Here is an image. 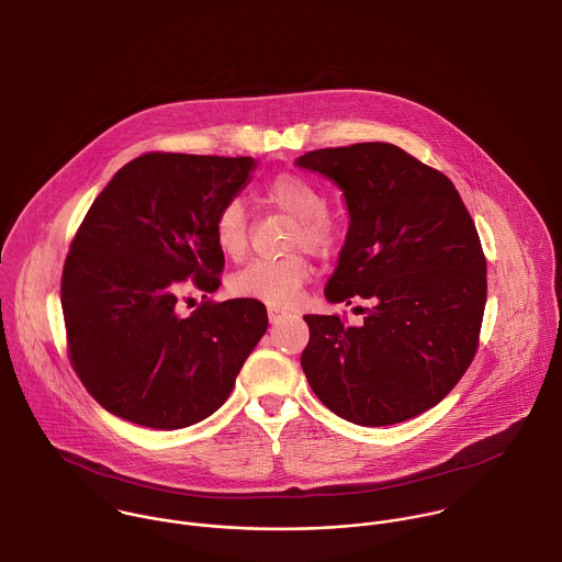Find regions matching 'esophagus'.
<instances>
[{
    "mask_svg": "<svg viewBox=\"0 0 562 562\" xmlns=\"http://www.w3.org/2000/svg\"><path fill=\"white\" fill-rule=\"evenodd\" d=\"M267 313H269V322H271V324H276V322L284 315V311H282V308H278V306H269V308H267Z\"/></svg>",
    "mask_w": 562,
    "mask_h": 562,
    "instance_id": "34e87169",
    "label": "esophagus"
}]
</instances>
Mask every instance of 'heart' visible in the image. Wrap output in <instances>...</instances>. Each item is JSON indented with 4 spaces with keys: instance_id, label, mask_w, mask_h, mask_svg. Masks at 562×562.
<instances>
[{
    "instance_id": "1",
    "label": "heart",
    "mask_w": 562,
    "mask_h": 562,
    "mask_svg": "<svg viewBox=\"0 0 562 562\" xmlns=\"http://www.w3.org/2000/svg\"><path fill=\"white\" fill-rule=\"evenodd\" d=\"M262 201L291 216L284 249H306L313 256H328L341 234L337 214L326 205L322 188L297 172H278L262 188ZM214 243L232 260L243 258L249 245V214L240 199H227L214 214ZM311 276L308 260L300 251L273 258H254L238 269L232 280V293L267 304H286Z\"/></svg>"
}]
</instances>
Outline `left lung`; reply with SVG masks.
I'll return each mask as SVG.
<instances>
[{
    "label": "left lung",
    "mask_w": 562,
    "mask_h": 562,
    "mask_svg": "<svg viewBox=\"0 0 562 562\" xmlns=\"http://www.w3.org/2000/svg\"><path fill=\"white\" fill-rule=\"evenodd\" d=\"M295 164L333 179L350 212L326 300L370 302L359 326L337 313L304 315L313 392L361 427L436 407L475 359L488 291L480 234L456 186L387 142L319 148Z\"/></svg>",
    "instance_id": "left-lung-1"
}]
</instances>
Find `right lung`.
<instances>
[{"mask_svg": "<svg viewBox=\"0 0 562 562\" xmlns=\"http://www.w3.org/2000/svg\"><path fill=\"white\" fill-rule=\"evenodd\" d=\"M251 168V157L144 153L85 214L63 265L60 306L69 363L109 414L150 429L207 418L267 333V308L249 297L177 313L188 282L203 293L221 286L214 214Z\"/></svg>", "mask_w": 562, "mask_h": 562, "instance_id": "right-lung-1", "label": "right lung"}]
</instances>
